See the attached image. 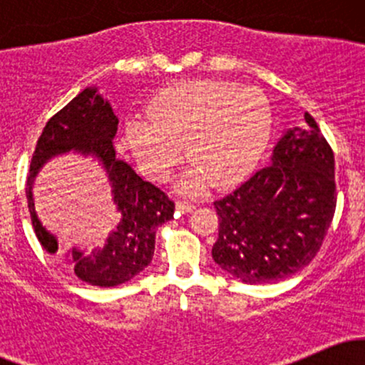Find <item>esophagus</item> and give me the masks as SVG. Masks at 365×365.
Segmentation results:
<instances>
[{
	"instance_id": "1",
	"label": "esophagus",
	"mask_w": 365,
	"mask_h": 365,
	"mask_svg": "<svg viewBox=\"0 0 365 365\" xmlns=\"http://www.w3.org/2000/svg\"><path fill=\"white\" fill-rule=\"evenodd\" d=\"M177 209L182 212H190L194 209V204H190L188 200H177Z\"/></svg>"
}]
</instances>
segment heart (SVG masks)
Instances as JSON below:
<instances>
[{"label": "heart", "mask_w": 365, "mask_h": 365, "mask_svg": "<svg viewBox=\"0 0 365 365\" xmlns=\"http://www.w3.org/2000/svg\"><path fill=\"white\" fill-rule=\"evenodd\" d=\"M271 104L261 91L223 81H190L159 91L148 116L125 121V144L150 180H165L182 156L180 190L223 187L257 165L271 135Z\"/></svg>", "instance_id": "b5f03b06"}]
</instances>
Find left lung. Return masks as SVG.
I'll use <instances>...</instances> for the list:
<instances>
[{"label": "left lung", "instance_id": "1", "mask_svg": "<svg viewBox=\"0 0 365 365\" xmlns=\"http://www.w3.org/2000/svg\"><path fill=\"white\" fill-rule=\"evenodd\" d=\"M276 142L269 165L215 200L212 259L244 283H274L316 257L336 207L334 156L316 120Z\"/></svg>", "mask_w": 365, "mask_h": 365}]
</instances>
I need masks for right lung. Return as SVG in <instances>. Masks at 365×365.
I'll use <instances>...</instances> for the list:
<instances>
[{
    "instance_id": "obj_1",
    "label": "right lung",
    "mask_w": 365,
    "mask_h": 365,
    "mask_svg": "<svg viewBox=\"0 0 365 365\" xmlns=\"http://www.w3.org/2000/svg\"><path fill=\"white\" fill-rule=\"evenodd\" d=\"M118 118L98 87H87L46 123L32 154L29 170V211L37 240L49 254H62L57 241L36 217L31 187L40 168L53 157L72 150L94 157L105 170L112 187L120 223L105 245L91 253L73 247L65 255L73 273L94 287H116L127 283L153 261L156 230L173 217L175 204L150 182H144L123 159L116 158L113 139Z\"/></svg>"
}]
</instances>
